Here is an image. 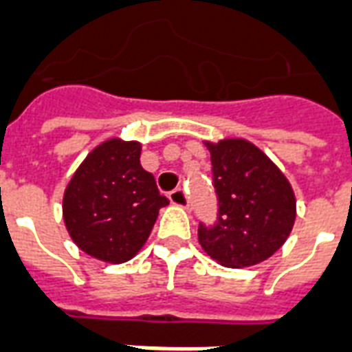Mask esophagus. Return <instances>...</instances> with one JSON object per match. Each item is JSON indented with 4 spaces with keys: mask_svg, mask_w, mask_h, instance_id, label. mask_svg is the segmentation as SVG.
Masks as SVG:
<instances>
[{
    "mask_svg": "<svg viewBox=\"0 0 352 352\" xmlns=\"http://www.w3.org/2000/svg\"><path fill=\"white\" fill-rule=\"evenodd\" d=\"M170 201L177 206H188V195L182 188H175L170 192Z\"/></svg>",
    "mask_w": 352,
    "mask_h": 352,
    "instance_id": "1",
    "label": "esophagus"
}]
</instances>
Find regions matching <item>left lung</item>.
<instances>
[{"label":"left lung","instance_id":"1","mask_svg":"<svg viewBox=\"0 0 352 352\" xmlns=\"http://www.w3.org/2000/svg\"><path fill=\"white\" fill-rule=\"evenodd\" d=\"M212 182L218 195V219L199 223L201 248L229 267L270 258L292 232L295 195L270 157L243 138L206 142Z\"/></svg>","mask_w":352,"mask_h":352}]
</instances>
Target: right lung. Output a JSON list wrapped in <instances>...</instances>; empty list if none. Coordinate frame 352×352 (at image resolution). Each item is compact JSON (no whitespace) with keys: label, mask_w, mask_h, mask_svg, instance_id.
Returning <instances> with one entry per match:
<instances>
[{"label":"right lung","mask_w":352,"mask_h":352,"mask_svg":"<svg viewBox=\"0 0 352 352\" xmlns=\"http://www.w3.org/2000/svg\"><path fill=\"white\" fill-rule=\"evenodd\" d=\"M140 142L99 144L72 177L63 216L72 240L94 258L122 264L151 234L158 210L170 201L142 168Z\"/></svg>","instance_id":"right-lung-1"}]
</instances>
